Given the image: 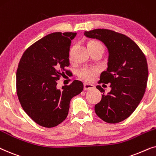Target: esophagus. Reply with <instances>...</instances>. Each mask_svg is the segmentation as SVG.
Wrapping results in <instances>:
<instances>
[{"label":"esophagus","instance_id":"1","mask_svg":"<svg viewBox=\"0 0 156 156\" xmlns=\"http://www.w3.org/2000/svg\"><path fill=\"white\" fill-rule=\"evenodd\" d=\"M94 88V86L92 84H87V83H84L83 85V89L84 90H90V89Z\"/></svg>","mask_w":156,"mask_h":156}]
</instances>
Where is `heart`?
Wrapping results in <instances>:
<instances>
[{
	"mask_svg": "<svg viewBox=\"0 0 156 156\" xmlns=\"http://www.w3.org/2000/svg\"><path fill=\"white\" fill-rule=\"evenodd\" d=\"M89 50L93 49H103L104 47L102 43L98 41H91L88 43ZM98 73V69L95 68H82L78 71V78L86 82H90L93 79L94 76Z\"/></svg>",
	"mask_w": 156,
	"mask_h": 156,
	"instance_id": "1",
	"label": "heart"
}]
</instances>
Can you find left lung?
<instances>
[{"label":"left lung","mask_w":156,"mask_h":156,"mask_svg":"<svg viewBox=\"0 0 156 156\" xmlns=\"http://www.w3.org/2000/svg\"><path fill=\"white\" fill-rule=\"evenodd\" d=\"M84 35L104 43L108 51V68L101 74L100 82L110 83L107 94L95 105L98 117L108 123H117L129 117L138 107L146 91L148 77L146 56L138 45L121 33L108 29L85 31Z\"/></svg>","instance_id":"left-lung-1"}]
</instances>
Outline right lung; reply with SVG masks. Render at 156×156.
Wrapping results in <instances>:
<instances>
[{
	"label": "right lung",
	"mask_w": 156,
	"mask_h": 156,
	"mask_svg": "<svg viewBox=\"0 0 156 156\" xmlns=\"http://www.w3.org/2000/svg\"><path fill=\"white\" fill-rule=\"evenodd\" d=\"M77 33L55 32L31 45L20 60L16 89L20 105L33 121L45 128L55 127L66 119L73 97L82 92L83 84L74 80L57 88V80L70 73L69 51Z\"/></svg>",
	"instance_id": "right-lung-1"
}]
</instances>
